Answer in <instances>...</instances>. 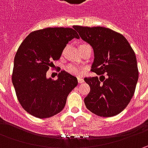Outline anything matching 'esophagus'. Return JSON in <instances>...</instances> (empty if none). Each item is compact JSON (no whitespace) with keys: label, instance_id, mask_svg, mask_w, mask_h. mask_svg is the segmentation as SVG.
I'll list each match as a JSON object with an SVG mask.
<instances>
[{"label":"esophagus","instance_id":"1","mask_svg":"<svg viewBox=\"0 0 148 148\" xmlns=\"http://www.w3.org/2000/svg\"><path fill=\"white\" fill-rule=\"evenodd\" d=\"M77 81H78V82L79 83L84 82V79H83V78H82V77H78V78H77Z\"/></svg>","mask_w":148,"mask_h":148}]
</instances>
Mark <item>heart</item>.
Masks as SVG:
<instances>
[{"label":"heart","instance_id":"obj_1","mask_svg":"<svg viewBox=\"0 0 148 148\" xmlns=\"http://www.w3.org/2000/svg\"><path fill=\"white\" fill-rule=\"evenodd\" d=\"M66 71L69 73H71L72 75H75V76H80L82 73L83 69L77 66L76 65H73V64H69L66 66Z\"/></svg>","mask_w":148,"mask_h":148}]
</instances>
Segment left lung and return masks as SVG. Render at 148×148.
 <instances>
[{
  "mask_svg": "<svg viewBox=\"0 0 148 148\" xmlns=\"http://www.w3.org/2000/svg\"><path fill=\"white\" fill-rule=\"evenodd\" d=\"M80 37L94 51L91 70L99 77H86L90 91L84 99L86 108L100 117H112L128 105L138 80L134 51L121 34L101 26L74 25ZM106 73V77L103 76Z\"/></svg>",
  "mask_w": 148,
  "mask_h": 148,
  "instance_id": "obj_1",
  "label": "left lung"
}]
</instances>
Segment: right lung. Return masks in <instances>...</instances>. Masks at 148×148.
Returning a JSON list of instances; mask_svg holds the SVG:
<instances>
[{
	"mask_svg": "<svg viewBox=\"0 0 148 148\" xmlns=\"http://www.w3.org/2000/svg\"><path fill=\"white\" fill-rule=\"evenodd\" d=\"M79 38L71 28H46L30 33L22 42L14 59L12 83L21 106L31 115L46 119L60 113L77 78L65 71L53 81L47 77L53 61L58 60L66 44Z\"/></svg>",
	"mask_w": 148,
	"mask_h": 148,
	"instance_id": "1",
	"label": "right lung"
}]
</instances>
